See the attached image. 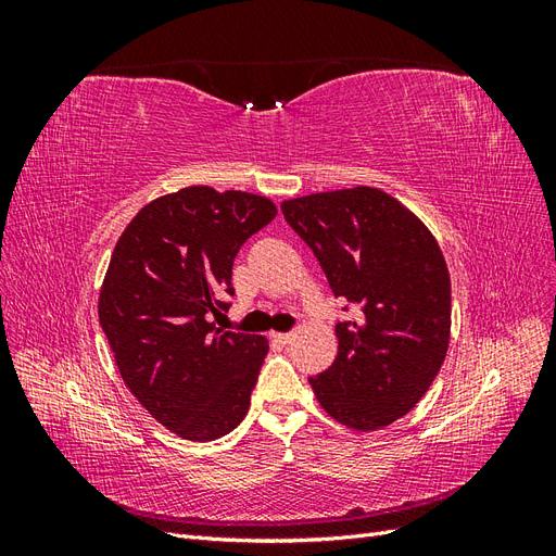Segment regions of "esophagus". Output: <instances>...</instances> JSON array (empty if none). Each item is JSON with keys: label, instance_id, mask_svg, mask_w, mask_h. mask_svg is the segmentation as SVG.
Instances as JSON below:
<instances>
[{"label": "esophagus", "instance_id": "1", "mask_svg": "<svg viewBox=\"0 0 556 556\" xmlns=\"http://www.w3.org/2000/svg\"><path fill=\"white\" fill-rule=\"evenodd\" d=\"M292 339H294V333H278V331H271V341H276V343H280V345H288Z\"/></svg>", "mask_w": 556, "mask_h": 556}]
</instances>
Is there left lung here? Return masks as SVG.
I'll use <instances>...</instances> for the list:
<instances>
[{"label": "left lung", "mask_w": 556, "mask_h": 556, "mask_svg": "<svg viewBox=\"0 0 556 556\" xmlns=\"http://www.w3.org/2000/svg\"><path fill=\"white\" fill-rule=\"evenodd\" d=\"M336 296L359 317L336 325L339 355L311 387L336 422L376 431L410 413L450 345L452 290L443 250L399 199L368 185L285 199Z\"/></svg>", "instance_id": "1"}]
</instances>
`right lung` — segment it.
Listing matches in <instances>:
<instances>
[{"label":"right lung","instance_id":"1","mask_svg":"<svg viewBox=\"0 0 556 556\" xmlns=\"http://www.w3.org/2000/svg\"><path fill=\"white\" fill-rule=\"evenodd\" d=\"M276 213L262 194L192 185L146 204L113 248L99 325L129 392L185 441L220 439L250 408L268 341L211 315L229 308L239 248Z\"/></svg>","mask_w":556,"mask_h":556}]
</instances>
